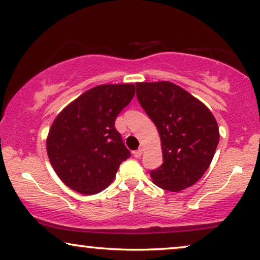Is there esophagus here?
Returning <instances> with one entry per match:
<instances>
[{"mask_svg": "<svg viewBox=\"0 0 260 260\" xmlns=\"http://www.w3.org/2000/svg\"><path fill=\"white\" fill-rule=\"evenodd\" d=\"M134 157H136V158H139L142 155V153H143V149L142 147H139L138 150H136V151H134Z\"/></svg>", "mask_w": 260, "mask_h": 260, "instance_id": "34e87169", "label": "esophagus"}]
</instances>
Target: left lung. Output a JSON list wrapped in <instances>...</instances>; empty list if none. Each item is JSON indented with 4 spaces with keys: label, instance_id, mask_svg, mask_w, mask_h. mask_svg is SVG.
<instances>
[{
    "label": "left lung",
    "instance_id": "left-lung-1",
    "mask_svg": "<svg viewBox=\"0 0 260 260\" xmlns=\"http://www.w3.org/2000/svg\"><path fill=\"white\" fill-rule=\"evenodd\" d=\"M136 95L158 129L162 165L150 172L158 187L180 191L208 170L219 141L211 111L181 87L169 81L136 83Z\"/></svg>",
    "mask_w": 260,
    "mask_h": 260
}]
</instances>
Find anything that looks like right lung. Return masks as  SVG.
<instances>
[{
	"instance_id": "1",
	"label": "right lung",
	"mask_w": 260,
	"mask_h": 260,
	"mask_svg": "<svg viewBox=\"0 0 260 260\" xmlns=\"http://www.w3.org/2000/svg\"><path fill=\"white\" fill-rule=\"evenodd\" d=\"M134 95L131 83L96 86L54 119L46 141L47 155L70 188L91 195L113 182L119 165L131 155L115 121Z\"/></svg>"
}]
</instances>
